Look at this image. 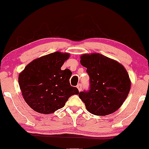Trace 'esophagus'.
Here are the masks:
<instances>
[{"instance_id": "obj_1", "label": "esophagus", "mask_w": 149, "mask_h": 149, "mask_svg": "<svg viewBox=\"0 0 149 149\" xmlns=\"http://www.w3.org/2000/svg\"><path fill=\"white\" fill-rule=\"evenodd\" d=\"M77 88H78V90H79V91H81V88H82V86H81V84H79L77 86Z\"/></svg>"}]
</instances>
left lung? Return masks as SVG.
<instances>
[{"instance_id": "obj_1", "label": "left lung", "mask_w": 149, "mask_h": 149, "mask_svg": "<svg viewBox=\"0 0 149 149\" xmlns=\"http://www.w3.org/2000/svg\"><path fill=\"white\" fill-rule=\"evenodd\" d=\"M80 59L90 78V89L79 93L86 110L99 116L113 113L123 105L130 91L131 81L126 69L100 53L83 54Z\"/></svg>"}]
</instances>
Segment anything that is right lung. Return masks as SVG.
<instances>
[{"mask_svg": "<svg viewBox=\"0 0 149 149\" xmlns=\"http://www.w3.org/2000/svg\"><path fill=\"white\" fill-rule=\"evenodd\" d=\"M70 58L59 51L36 58L19 74L18 82L24 101L34 111L50 114L61 109L79 91L70 84L72 72L61 70Z\"/></svg>", "mask_w": 149, "mask_h": 149, "instance_id": "1", "label": "right lung"}]
</instances>
